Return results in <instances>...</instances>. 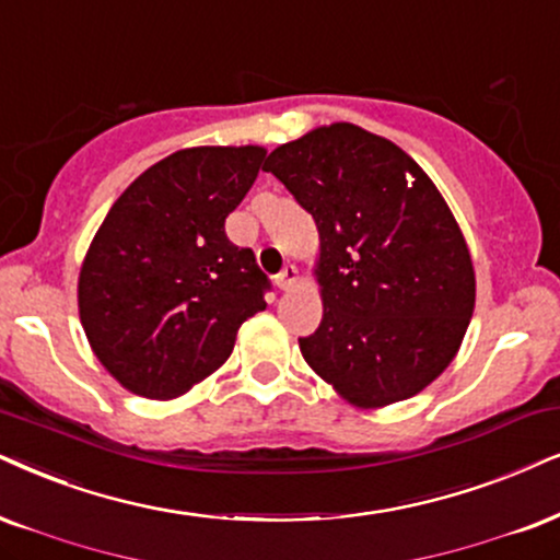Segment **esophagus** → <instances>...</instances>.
Returning a JSON list of instances; mask_svg holds the SVG:
<instances>
[{
	"instance_id": "esophagus-1",
	"label": "esophagus",
	"mask_w": 560,
	"mask_h": 560,
	"mask_svg": "<svg viewBox=\"0 0 560 560\" xmlns=\"http://www.w3.org/2000/svg\"><path fill=\"white\" fill-rule=\"evenodd\" d=\"M296 279H300V271H296V266H284V271L276 276V287L281 289V292H289L296 284Z\"/></svg>"
}]
</instances>
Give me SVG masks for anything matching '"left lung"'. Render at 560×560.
<instances>
[{"instance_id":"1","label":"left lung","mask_w":560,"mask_h":560,"mask_svg":"<svg viewBox=\"0 0 560 560\" xmlns=\"http://www.w3.org/2000/svg\"><path fill=\"white\" fill-rule=\"evenodd\" d=\"M264 170L320 235L323 320L300 338L304 362L357 408L413 398L455 359L476 307L447 201L398 144L343 121L276 147Z\"/></svg>"}]
</instances>
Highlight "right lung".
<instances>
[{
	"mask_svg": "<svg viewBox=\"0 0 560 560\" xmlns=\"http://www.w3.org/2000/svg\"><path fill=\"white\" fill-rule=\"evenodd\" d=\"M264 158L258 144L173 152L97 228L77 304L97 362L129 393H188L228 362L240 325L266 310V273L224 232Z\"/></svg>",
	"mask_w": 560,
	"mask_h": 560,
	"instance_id": "right-lung-1",
	"label": "right lung"
}]
</instances>
